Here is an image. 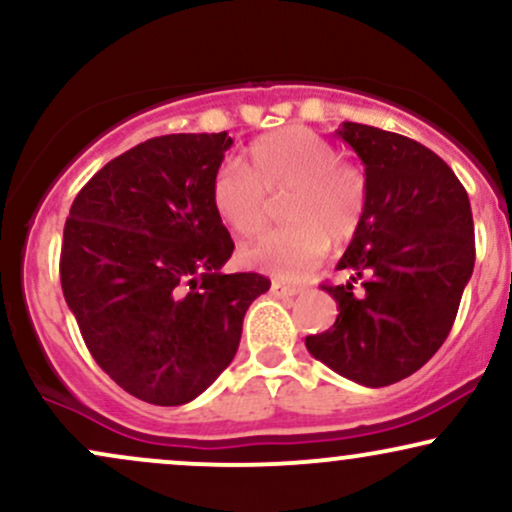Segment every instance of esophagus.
<instances>
[{
  "label": "esophagus",
  "instance_id": "1",
  "mask_svg": "<svg viewBox=\"0 0 512 512\" xmlns=\"http://www.w3.org/2000/svg\"><path fill=\"white\" fill-rule=\"evenodd\" d=\"M298 291H301L298 286L286 284V281H272V293L279 298H291V296H296Z\"/></svg>",
  "mask_w": 512,
  "mask_h": 512
}]
</instances>
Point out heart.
Segmentation results:
<instances>
[{
	"label": "heart",
	"instance_id": "b5f03b06",
	"mask_svg": "<svg viewBox=\"0 0 512 512\" xmlns=\"http://www.w3.org/2000/svg\"><path fill=\"white\" fill-rule=\"evenodd\" d=\"M286 192L289 221L243 250L248 267L276 279L308 276L332 245L361 231L368 209V178L361 166L337 158V149L310 127L289 125L262 134L238 163H223L211 180V207L240 238L267 228L269 199Z\"/></svg>",
	"mask_w": 512,
	"mask_h": 512
}]
</instances>
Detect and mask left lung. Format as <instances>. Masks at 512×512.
I'll use <instances>...</instances> for the list:
<instances>
[{
	"instance_id": "8db88e82",
	"label": "left lung",
	"mask_w": 512,
	"mask_h": 512,
	"mask_svg": "<svg viewBox=\"0 0 512 512\" xmlns=\"http://www.w3.org/2000/svg\"><path fill=\"white\" fill-rule=\"evenodd\" d=\"M366 166L368 209L337 269L346 284H322L339 315L305 337L317 361L366 387L416 373L452 330L474 269L467 190L443 158L385 129H337Z\"/></svg>"
}]
</instances>
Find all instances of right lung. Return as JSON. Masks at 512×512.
Returning <instances> with one entry per match:
<instances>
[{"label": "right lung", "instance_id": "obj_1", "mask_svg": "<svg viewBox=\"0 0 512 512\" xmlns=\"http://www.w3.org/2000/svg\"><path fill=\"white\" fill-rule=\"evenodd\" d=\"M231 144L226 132L146 139L81 187L64 223L60 281L88 351L158 407L219 378L250 303L272 286L221 272L236 245L209 192Z\"/></svg>", "mask_w": 512, "mask_h": 512}]
</instances>
